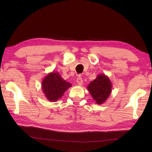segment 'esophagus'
<instances>
[{"mask_svg": "<svg viewBox=\"0 0 152 152\" xmlns=\"http://www.w3.org/2000/svg\"><path fill=\"white\" fill-rule=\"evenodd\" d=\"M76 82H77V83H78V85L80 86H81L83 84V80L81 76H79L78 78H77Z\"/></svg>", "mask_w": 152, "mask_h": 152, "instance_id": "esophagus-1", "label": "esophagus"}]
</instances>
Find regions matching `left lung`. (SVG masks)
Returning <instances> with one entry per match:
<instances>
[{"mask_svg":"<svg viewBox=\"0 0 152 152\" xmlns=\"http://www.w3.org/2000/svg\"><path fill=\"white\" fill-rule=\"evenodd\" d=\"M87 89L96 104H102L110 95L112 84L107 76L104 74H100L93 81L90 82Z\"/></svg>","mask_w":152,"mask_h":152,"instance_id":"left-lung-1","label":"left lung"}]
</instances>
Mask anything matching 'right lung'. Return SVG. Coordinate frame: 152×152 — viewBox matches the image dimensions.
<instances>
[{"label": "right lung", "instance_id": "add662e5", "mask_svg": "<svg viewBox=\"0 0 152 152\" xmlns=\"http://www.w3.org/2000/svg\"><path fill=\"white\" fill-rule=\"evenodd\" d=\"M71 86V83L64 80L57 72L48 73L42 82V89L46 98L50 102H56L62 97Z\"/></svg>", "mask_w": 152, "mask_h": 152}]
</instances>
